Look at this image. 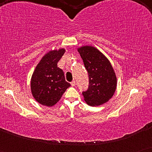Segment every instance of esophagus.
I'll return each mask as SVG.
<instances>
[{"mask_svg":"<svg viewBox=\"0 0 152 152\" xmlns=\"http://www.w3.org/2000/svg\"><path fill=\"white\" fill-rule=\"evenodd\" d=\"M70 84H71L72 86H75L76 85V82L75 81H72L71 82H70Z\"/></svg>","mask_w":152,"mask_h":152,"instance_id":"1","label":"esophagus"}]
</instances>
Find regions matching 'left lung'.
Listing matches in <instances>:
<instances>
[{"mask_svg":"<svg viewBox=\"0 0 152 152\" xmlns=\"http://www.w3.org/2000/svg\"><path fill=\"white\" fill-rule=\"evenodd\" d=\"M77 51L88 73V89L82 93L85 102L91 107L107 102L117 87V77L111 62L92 45H83L78 48Z\"/></svg>","mask_w":152,"mask_h":152,"instance_id":"obj_1","label":"left lung"}]
</instances>
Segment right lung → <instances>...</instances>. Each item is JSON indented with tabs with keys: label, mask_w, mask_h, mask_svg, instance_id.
Wrapping results in <instances>:
<instances>
[{
	"label": "right lung",
	"mask_w": 152,
	"mask_h": 152,
	"mask_svg": "<svg viewBox=\"0 0 152 152\" xmlns=\"http://www.w3.org/2000/svg\"><path fill=\"white\" fill-rule=\"evenodd\" d=\"M65 48L51 50L43 56L33 72L30 88L35 100L50 107L61 99L70 84L65 80L64 71L57 63L65 53Z\"/></svg>",
	"instance_id": "right-lung-1"
}]
</instances>
